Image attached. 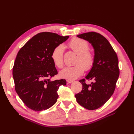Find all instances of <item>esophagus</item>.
<instances>
[{
    "mask_svg": "<svg viewBox=\"0 0 134 134\" xmlns=\"http://www.w3.org/2000/svg\"><path fill=\"white\" fill-rule=\"evenodd\" d=\"M67 84H69V83H71L72 82V81H71V80H68L67 81Z\"/></svg>",
    "mask_w": 134,
    "mask_h": 134,
    "instance_id": "obj_1",
    "label": "esophagus"
}]
</instances>
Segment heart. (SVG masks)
Returning <instances> with one entry per match:
<instances>
[{"mask_svg":"<svg viewBox=\"0 0 134 134\" xmlns=\"http://www.w3.org/2000/svg\"><path fill=\"white\" fill-rule=\"evenodd\" d=\"M69 47L77 54L75 64L73 66L64 68L59 72L61 78L68 80H74L79 78L84 72L91 70L94 63V55L89 51L88 42L79 38H72L69 43ZM64 46L60 44L56 46L51 53V59L55 65L62 68L64 65L63 55Z\"/></svg>","mask_w":134,"mask_h":134,"instance_id":"b5f03b06","label":"heart"}]
</instances>
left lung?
I'll return each mask as SVG.
<instances>
[{"instance_id":"obj_1","label":"left lung","mask_w":134,"mask_h":134,"mask_svg":"<svg viewBox=\"0 0 134 134\" xmlns=\"http://www.w3.org/2000/svg\"><path fill=\"white\" fill-rule=\"evenodd\" d=\"M77 37L91 43L94 51V63L85 77L93 82L87 84L85 79L79 80L83 88L75 96L80 105L93 110L102 106L114 92L120 74L119 60L111 44L100 34L91 32Z\"/></svg>"}]
</instances>
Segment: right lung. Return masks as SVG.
<instances>
[{
	"mask_svg": "<svg viewBox=\"0 0 134 134\" xmlns=\"http://www.w3.org/2000/svg\"><path fill=\"white\" fill-rule=\"evenodd\" d=\"M69 37L41 32L18 51L13 68L15 90L23 102L32 110H45L53 106L59 97V87L66 84L65 79L52 81L50 78L58 74L51 59L52 50Z\"/></svg>",
	"mask_w": 134,
	"mask_h": 134,
	"instance_id": "obj_1",
	"label": "right lung"
}]
</instances>
